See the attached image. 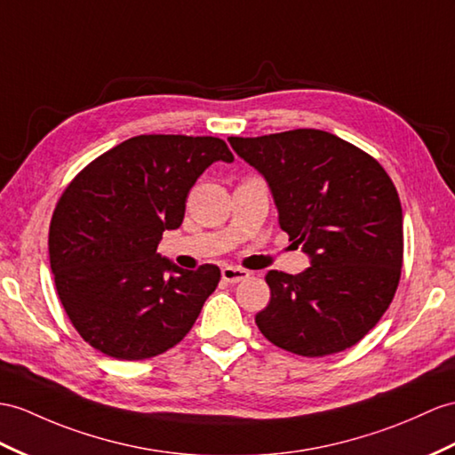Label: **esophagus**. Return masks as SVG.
<instances>
[{
  "label": "esophagus",
  "instance_id": "34e87169",
  "mask_svg": "<svg viewBox=\"0 0 455 455\" xmlns=\"http://www.w3.org/2000/svg\"><path fill=\"white\" fill-rule=\"evenodd\" d=\"M221 278H224L228 283H239L249 278V272L237 268V266H224V268H221Z\"/></svg>",
  "mask_w": 455,
  "mask_h": 455
}]
</instances>
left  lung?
I'll return each instance as SVG.
<instances>
[{"label":"left lung","mask_w":455,"mask_h":455,"mask_svg":"<svg viewBox=\"0 0 455 455\" xmlns=\"http://www.w3.org/2000/svg\"><path fill=\"white\" fill-rule=\"evenodd\" d=\"M270 187L280 228L311 266L266 274L264 338L303 357L347 349L390 307L403 260L400 196L382 165L326 131L229 137Z\"/></svg>","instance_id":"8db88e82"}]
</instances>
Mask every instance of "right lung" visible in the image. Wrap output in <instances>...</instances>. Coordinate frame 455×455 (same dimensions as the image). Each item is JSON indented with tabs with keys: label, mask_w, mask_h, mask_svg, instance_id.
I'll use <instances>...</instances> for the list:
<instances>
[{
	"label": "right lung",
	"mask_w": 455,
	"mask_h": 455,
	"mask_svg": "<svg viewBox=\"0 0 455 455\" xmlns=\"http://www.w3.org/2000/svg\"><path fill=\"white\" fill-rule=\"evenodd\" d=\"M214 162H234L221 139L140 135L88 164L61 195L50 266L65 313L94 349L140 361L189 334L220 268L183 270L156 249Z\"/></svg>",
	"instance_id": "1"
}]
</instances>
